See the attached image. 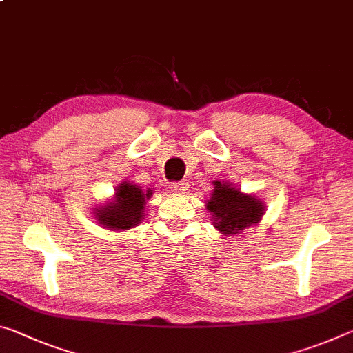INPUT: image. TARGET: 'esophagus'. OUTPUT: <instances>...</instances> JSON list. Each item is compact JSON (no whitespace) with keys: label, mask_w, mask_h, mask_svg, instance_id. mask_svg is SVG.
I'll list each match as a JSON object with an SVG mask.
<instances>
[{"label":"esophagus","mask_w":353,"mask_h":353,"mask_svg":"<svg viewBox=\"0 0 353 353\" xmlns=\"http://www.w3.org/2000/svg\"><path fill=\"white\" fill-rule=\"evenodd\" d=\"M170 190L172 191V193H183V191L187 190V183H185V182H171Z\"/></svg>","instance_id":"34e87169"}]
</instances>
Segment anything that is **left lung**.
I'll list each match as a JSON object with an SVG mask.
<instances>
[{"instance_id": "8db88e82", "label": "left lung", "mask_w": 353, "mask_h": 353, "mask_svg": "<svg viewBox=\"0 0 353 353\" xmlns=\"http://www.w3.org/2000/svg\"><path fill=\"white\" fill-rule=\"evenodd\" d=\"M214 191L212 199L208 201V210L213 213L214 227L224 235L238 234L256 224L261 218L263 202L254 196L243 194L230 185L214 182Z\"/></svg>"}]
</instances>
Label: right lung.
<instances>
[{
	"instance_id": "right-lung-1",
	"label": "right lung",
	"mask_w": 353,
	"mask_h": 353,
	"mask_svg": "<svg viewBox=\"0 0 353 353\" xmlns=\"http://www.w3.org/2000/svg\"><path fill=\"white\" fill-rule=\"evenodd\" d=\"M149 196L151 190L145 194L137 185L121 183L117 191V201L107 204V208L103 210H97L99 223L113 230L130 229L141 221L146 198Z\"/></svg>"
}]
</instances>
